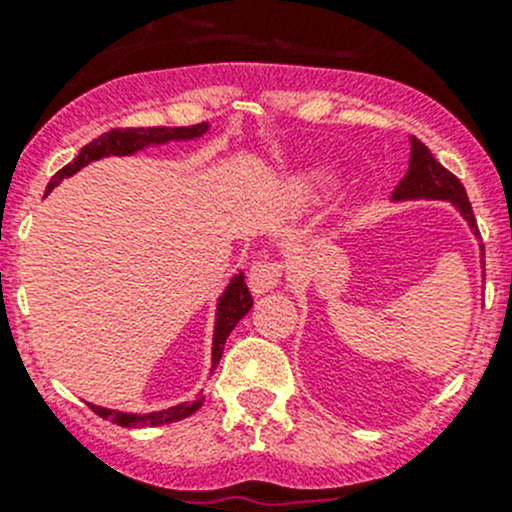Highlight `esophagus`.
<instances>
[{"mask_svg": "<svg viewBox=\"0 0 512 512\" xmlns=\"http://www.w3.org/2000/svg\"><path fill=\"white\" fill-rule=\"evenodd\" d=\"M280 277H282L280 262L257 260V262H252L250 272H247V285H250L255 297H260V294L275 289L277 282H280Z\"/></svg>", "mask_w": 512, "mask_h": 512, "instance_id": "esophagus-1", "label": "esophagus"}]
</instances>
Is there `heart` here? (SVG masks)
<instances>
[{
	"instance_id": "obj_1",
	"label": "heart",
	"mask_w": 512,
	"mask_h": 512,
	"mask_svg": "<svg viewBox=\"0 0 512 512\" xmlns=\"http://www.w3.org/2000/svg\"><path fill=\"white\" fill-rule=\"evenodd\" d=\"M332 180H334V173L327 168V165H312V168L302 170L294 183H297L302 190H317V188H324V185H329Z\"/></svg>"
}]
</instances>
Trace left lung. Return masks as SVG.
<instances>
[{
	"instance_id": "left-lung-1",
	"label": "left lung",
	"mask_w": 512,
	"mask_h": 512,
	"mask_svg": "<svg viewBox=\"0 0 512 512\" xmlns=\"http://www.w3.org/2000/svg\"><path fill=\"white\" fill-rule=\"evenodd\" d=\"M409 146V173H406V178L396 185L391 200H394V203H414V200H443V203H451L453 208L461 213V218L466 220L473 237L480 242V232L476 218H473V208L471 203H468L466 188H463L461 180L453 173H448L416 136H409ZM480 252H483V245H480ZM480 267H483V257H480Z\"/></svg>"
}]
</instances>
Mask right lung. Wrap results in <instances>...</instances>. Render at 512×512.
I'll return each mask as SVG.
<instances>
[{
    "label": "right lung",
    "mask_w": 512,
    "mask_h": 512,
    "mask_svg": "<svg viewBox=\"0 0 512 512\" xmlns=\"http://www.w3.org/2000/svg\"><path fill=\"white\" fill-rule=\"evenodd\" d=\"M210 131V123H198V126H180V128H113V131L103 133L96 141H91L89 146H84L79 151V156L74 158V163L64 165L54 178L49 180L46 190H54L56 185L64 178H71L74 173H79L81 168H86L89 163L101 158H121V156H136V153L146 151V148H158L165 143H180V141H198L205 133ZM252 309V294L245 285V275L237 272L230 277L223 292H220L218 302H215V324H213V347H210V374L218 369L220 356H223L225 342L230 337L232 329L237 327L242 317ZM205 396L203 389L195 394L193 401H183V404L168 406V409L160 411H148V414H133V411H118V409H106V406L89 404L94 409V414L108 421L118 423V426L126 428H146V426H165V423L180 421V418H188L190 414L203 406Z\"/></svg>",
    "instance_id": "add662e5"
}]
</instances>
